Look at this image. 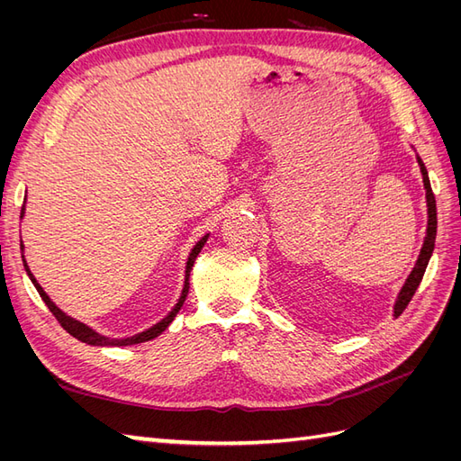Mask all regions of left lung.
<instances>
[{"label":"left lung","instance_id":"left-lung-1","mask_svg":"<svg viewBox=\"0 0 461 461\" xmlns=\"http://www.w3.org/2000/svg\"><path fill=\"white\" fill-rule=\"evenodd\" d=\"M417 165H420V169H421L423 188H425V200H427V232H425V240H423V246H421L420 258H417L410 276L406 278V283H403V286L400 288L398 296H396L394 317L402 315V312L406 310V305L413 298L415 290H417V286H420L421 278L425 275L429 259L432 256V249H435V239H437V202H435V194H432V190H430L429 175H427V169H425V165H423L420 156H417Z\"/></svg>","mask_w":461,"mask_h":461}]
</instances>
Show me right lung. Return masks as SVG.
<instances>
[{
	"mask_svg": "<svg viewBox=\"0 0 461 461\" xmlns=\"http://www.w3.org/2000/svg\"><path fill=\"white\" fill-rule=\"evenodd\" d=\"M23 215H24V205H23L21 219H23ZM207 239H209V234L202 236V239L196 242V246L192 248V252H190L188 261H186V271H185V285H183V292H180V296H178V300H176V303H175V308H173L169 313H167V315L159 321V323H156V325L149 327V329H146V330H142V332L132 334V337H127V339H109V337H104V334L95 332V330H94V329H90L88 325L80 323V321H77V319H73V317H68L67 313H63V312L58 308V305H55V303L51 302V298L46 294L44 288H41V286L38 285V281L34 278V275L31 273L29 265H26V259H24V246H23V240H21V252H23V265H24V271H26V275H29V278L32 281L34 288L38 290L40 298L44 300V303L48 305V310L55 315V319L59 321L61 327H63L68 334H71V337H75L77 340L85 342V344H90V346H132V344H140V342L153 340L156 337H159V334L173 323V319L176 317V313L180 312V308H183V303H185V300H186L188 288H190L188 278H190V271H192V267H194V261H196V258H198V254L202 252V248H203V244L207 242Z\"/></svg>",
	"mask_w": 461,
	"mask_h": 461,
	"instance_id": "add662e5",
	"label": "right lung"
}]
</instances>
